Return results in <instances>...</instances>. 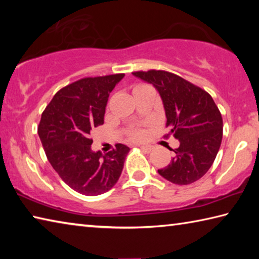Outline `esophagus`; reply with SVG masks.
Listing matches in <instances>:
<instances>
[{
    "instance_id": "obj_1",
    "label": "esophagus",
    "mask_w": 259,
    "mask_h": 259,
    "mask_svg": "<svg viewBox=\"0 0 259 259\" xmlns=\"http://www.w3.org/2000/svg\"><path fill=\"white\" fill-rule=\"evenodd\" d=\"M139 147L142 148V150H144L147 153H150L152 150H153V146L152 145H146V144H142V145H139Z\"/></svg>"
}]
</instances>
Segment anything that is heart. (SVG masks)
<instances>
[{
  "label": "heart",
  "instance_id": "heart-1",
  "mask_svg": "<svg viewBox=\"0 0 259 259\" xmlns=\"http://www.w3.org/2000/svg\"><path fill=\"white\" fill-rule=\"evenodd\" d=\"M144 136V131L142 130H135L134 133H131V138L133 139H140Z\"/></svg>",
  "mask_w": 259,
  "mask_h": 259
}]
</instances>
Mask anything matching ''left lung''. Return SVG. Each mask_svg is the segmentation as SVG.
I'll return each mask as SVG.
<instances>
[{
    "label": "left lung",
    "instance_id": "left-lung-1",
    "mask_svg": "<svg viewBox=\"0 0 259 259\" xmlns=\"http://www.w3.org/2000/svg\"><path fill=\"white\" fill-rule=\"evenodd\" d=\"M135 76L155 87L165 111L166 126L179 140L175 156L159 172L166 181L188 185L212 165L223 138V119L207 91L165 71L134 72Z\"/></svg>",
    "mask_w": 259,
    "mask_h": 259
}]
</instances>
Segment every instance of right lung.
Returning a JSON list of instances; mask_svg holds the SVG:
<instances>
[{"label": "right lung", "mask_w": 259, "mask_h": 259, "mask_svg": "<svg viewBox=\"0 0 259 259\" xmlns=\"http://www.w3.org/2000/svg\"><path fill=\"white\" fill-rule=\"evenodd\" d=\"M124 74L84 77L64 87L42 113L37 133L52 168L77 193L99 195L115 185L130 148L91 150L90 133L104 123L109 94Z\"/></svg>", "instance_id": "add662e5"}]
</instances>
